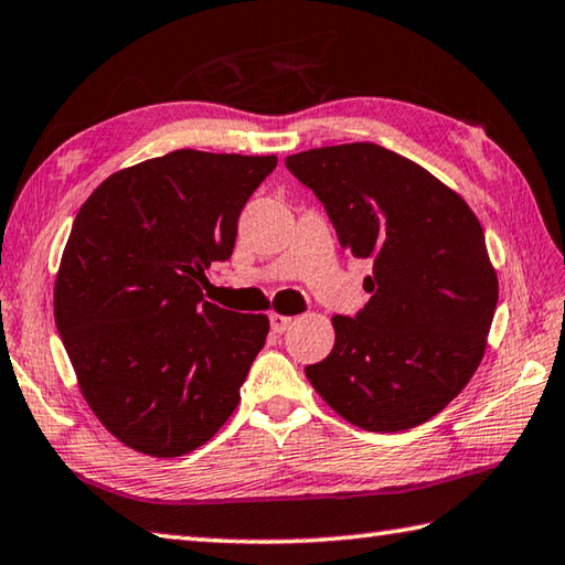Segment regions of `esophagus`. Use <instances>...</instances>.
Masks as SVG:
<instances>
[{
    "instance_id": "34e87169",
    "label": "esophagus",
    "mask_w": 565,
    "mask_h": 565,
    "mask_svg": "<svg viewBox=\"0 0 565 565\" xmlns=\"http://www.w3.org/2000/svg\"><path fill=\"white\" fill-rule=\"evenodd\" d=\"M269 323L274 333H284V330H289V326L294 323L291 316H281V313H271L269 316Z\"/></svg>"
}]
</instances>
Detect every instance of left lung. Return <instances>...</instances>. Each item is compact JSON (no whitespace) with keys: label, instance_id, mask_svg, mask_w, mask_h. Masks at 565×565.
<instances>
[{"label":"left lung","instance_id":"left-lung-1","mask_svg":"<svg viewBox=\"0 0 565 565\" xmlns=\"http://www.w3.org/2000/svg\"><path fill=\"white\" fill-rule=\"evenodd\" d=\"M333 223L340 247L372 262L362 311L335 316V345L306 377L364 430L428 422L478 370L497 308L480 220L422 166L380 143L320 147L286 159Z\"/></svg>","mask_w":565,"mask_h":565}]
</instances>
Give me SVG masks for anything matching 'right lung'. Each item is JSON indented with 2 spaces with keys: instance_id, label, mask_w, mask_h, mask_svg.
Returning <instances> with one entry per match:
<instances>
[{
  "instance_id": "add662e5",
  "label": "right lung",
  "mask_w": 565,
  "mask_h": 565,
  "mask_svg": "<svg viewBox=\"0 0 565 565\" xmlns=\"http://www.w3.org/2000/svg\"><path fill=\"white\" fill-rule=\"evenodd\" d=\"M276 157L179 149L99 183L77 210L53 311L87 406L153 458L201 448L239 404L269 318L203 298Z\"/></svg>"
}]
</instances>
